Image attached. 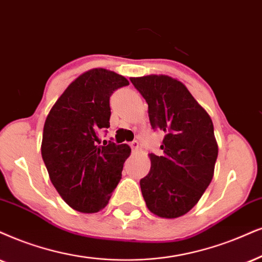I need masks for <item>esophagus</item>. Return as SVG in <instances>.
Instances as JSON below:
<instances>
[{
	"mask_svg": "<svg viewBox=\"0 0 262 262\" xmlns=\"http://www.w3.org/2000/svg\"><path fill=\"white\" fill-rule=\"evenodd\" d=\"M139 146H140V145H139V141H137V140H134V141H132L130 142V147L133 148V150L135 151V150H138L139 148Z\"/></svg>",
	"mask_w": 262,
	"mask_h": 262,
	"instance_id": "34e87169",
	"label": "esophagus"
}]
</instances>
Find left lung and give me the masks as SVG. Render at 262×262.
<instances>
[{
  "label": "left lung",
  "instance_id": "obj_1",
  "mask_svg": "<svg viewBox=\"0 0 262 262\" xmlns=\"http://www.w3.org/2000/svg\"><path fill=\"white\" fill-rule=\"evenodd\" d=\"M148 105L151 127L164 133L162 156L150 154L151 169L140 180L148 210L164 219L188 213L209 186L217 158L210 116L186 85L167 75L132 77Z\"/></svg>",
  "mask_w": 262,
  "mask_h": 262
}]
</instances>
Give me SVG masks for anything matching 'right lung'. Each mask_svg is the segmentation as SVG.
Listing matches in <instances>:
<instances>
[{
  "label": "right lung",
  "instance_id": "obj_1",
  "mask_svg": "<svg viewBox=\"0 0 262 262\" xmlns=\"http://www.w3.org/2000/svg\"><path fill=\"white\" fill-rule=\"evenodd\" d=\"M128 84L114 71L92 69L65 89L46 118L43 162L58 193L81 213L106 207L130 155L127 144L98 145L99 132L110 127L111 94Z\"/></svg>",
  "mask_w": 262,
  "mask_h": 262
}]
</instances>
